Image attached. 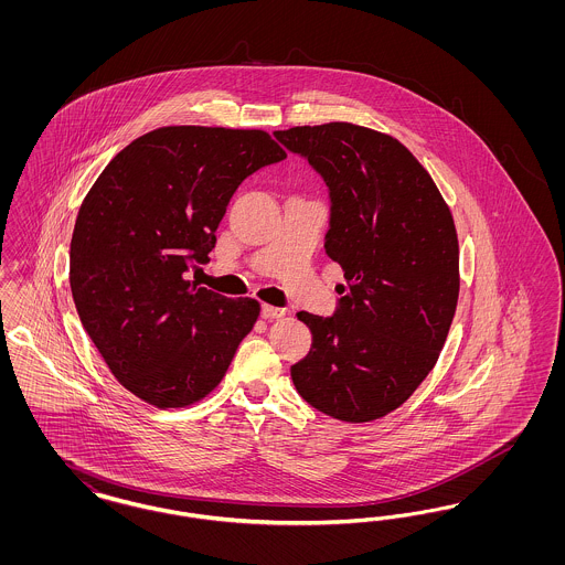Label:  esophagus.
I'll return each instance as SVG.
<instances>
[{
  "instance_id": "obj_1",
  "label": "esophagus",
  "mask_w": 565,
  "mask_h": 565,
  "mask_svg": "<svg viewBox=\"0 0 565 565\" xmlns=\"http://www.w3.org/2000/svg\"><path fill=\"white\" fill-rule=\"evenodd\" d=\"M260 316H263L265 320H277V318H284V316H286V311H284V309H279V307L263 305V309H260Z\"/></svg>"
}]
</instances>
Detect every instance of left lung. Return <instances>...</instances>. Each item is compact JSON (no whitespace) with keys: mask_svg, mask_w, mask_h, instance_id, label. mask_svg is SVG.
<instances>
[{"mask_svg":"<svg viewBox=\"0 0 565 565\" xmlns=\"http://www.w3.org/2000/svg\"><path fill=\"white\" fill-rule=\"evenodd\" d=\"M275 137L322 175L323 247L348 281L330 318L298 313L313 343L290 375L313 408L373 422L408 401L449 334L459 295L454 215L430 173L390 135L328 122Z\"/></svg>","mask_w":565,"mask_h":565,"instance_id":"left-lung-1","label":"left lung"}]
</instances>
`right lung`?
Listing matches in <instances>:
<instances>
[{
  "label": "right lung",
  "mask_w": 565,
  "mask_h": 565,
  "mask_svg": "<svg viewBox=\"0 0 565 565\" xmlns=\"http://www.w3.org/2000/svg\"><path fill=\"white\" fill-rule=\"evenodd\" d=\"M286 152L265 131L162 127L120 150L82 201L70 286L111 375L159 408L189 406L222 381L260 305L186 279L210 263L243 180Z\"/></svg>",
  "instance_id": "1"
}]
</instances>
